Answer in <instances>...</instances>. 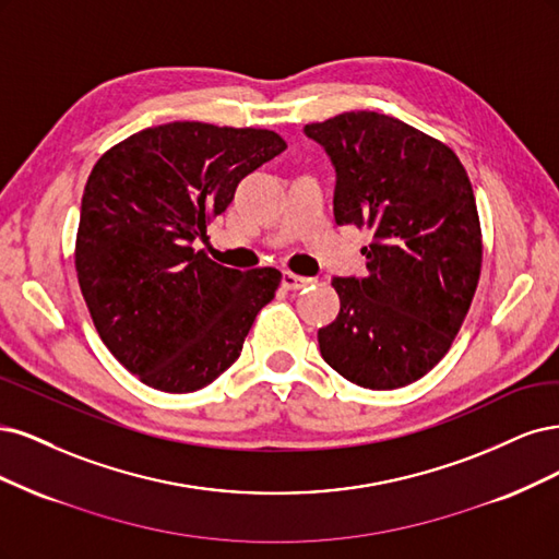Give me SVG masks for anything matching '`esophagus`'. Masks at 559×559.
Listing matches in <instances>:
<instances>
[{"mask_svg": "<svg viewBox=\"0 0 559 559\" xmlns=\"http://www.w3.org/2000/svg\"><path fill=\"white\" fill-rule=\"evenodd\" d=\"M281 283H283L285 290H299V287L311 285L313 278H304V276H297V274H293V272H283Z\"/></svg>", "mask_w": 559, "mask_h": 559, "instance_id": "34e87169", "label": "esophagus"}]
</instances>
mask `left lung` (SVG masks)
Returning a JSON list of instances; mask_svg holds the SVG:
<instances>
[{
  "mask_svg": "<svg viewBox=\"0 0 559 559\" xmlns=\"http://www.w3.org/2000/svg\"><path fill=\"white\" fill-rule=\"evenodd\" d=\"M336 171V225L373 231L369 274L334 278L341 311L318 330L320 355L350 383L404 388L448 353L480 278L472 181L445 143L376 111L304 128Z\"/></svg>",
  "mask_w": 559,
  "mask_h": 559,
  "instance_id": "left-lung-1",
  "label": "left lung"
}]
</instances>
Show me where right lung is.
I'll return each instance as SVG.
<instances>
[{
	"mask_svg": "<svg viewBox=\"0 0 559 559\" xmlns=\"http://www.w3.org/2000/svg\"><path fill=\"white\" fill-rule=\"evenodd\" d=\"M285 148L272 130L186 120L128 136L90 171L79 285L104 346L141 383L194 392L237 362L281 272L223 266L194 241L241 178Z\"/></svg>",
	"mask_w": 559,
	"mask_h": 559,
	"instance_id": "obj_1",
	"label": "right lung"
}]
</instances>
